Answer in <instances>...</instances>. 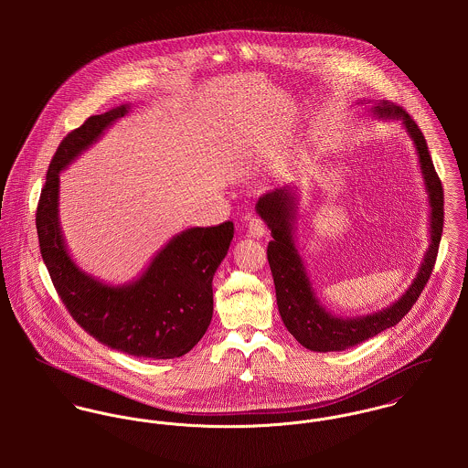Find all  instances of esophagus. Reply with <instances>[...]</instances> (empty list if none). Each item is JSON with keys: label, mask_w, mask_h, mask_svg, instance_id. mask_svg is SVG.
Listing matches in <instances>:
<instances>
[{"label": "esophagus", "mask_w": 468, "mask_h": 468, "mask_svg": "<svg viewBox=\"0 0 468 468\" xmlns=\"http://www.w3.org/2000/svg\"><path fill=\"white\" fill-rule=\"evenodd\" d=\"M249 236H252V238H263L265 234H267V225H265V221L261 219V218H258V216H252L250 219H249Z\"/></svg>", "instance_id": "esophagus-1"}]
</instances>
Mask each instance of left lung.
<instances>
[{
  "mask_svg": "<svg viewBox=\"0 0 468 468\" xmlns=\"http://www.w3.org/2000/svg\"><path fill=\"white\" fill-rule=\"evenodd\" d=\"M358 104H371V113L378 119L401 121L407 133L410 134L416 145L420 169L429 197L431 245L425 252L418 275L397 303L373 315L355 319L335 317L330 312H326V308L315 297L306 268L303 265V260L293 243V225L297 210L295 197L288 189H277L273 193L263 195L256 205V210L267 221L273 238L268 243L267 258L275 284V297L281 319L286 330L295 336L297 342H301L306 349L321 353L353 347L375 335L382 334L391 326H397L418 301L423 286L432 273L443 232V187L429 154L425 136L420 132L418 124L400 106L389 101H360Z\"/></svg>",
  "mask_w": 468,
  "mask_h": 468,
  "instance_id": "8db88e82",
  "label": "left lung"
}]
</instances>
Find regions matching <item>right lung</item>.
<instances>
[{
  "label": "right lung",
  "mask_w": 468,
  "mask_h": 468,
  "mask_svg": "<svg viewBox=\"0 0 468 468\" xmlns=\"http://www.w3.org/2000/svg\"><path fill=\"white\" fill-rule=\"evenodd\" d=\"M130 104L90 117L59 144L41 191L36 227L43 261L73 321L101 344L153 360L189 353L212 319V277L227 256L234 223L176 234L130 284L113 286L82 271L68 254L59 227V173Z\"/></svg>",
  "instance_id": "right-lung-1"
}]
</instances>
